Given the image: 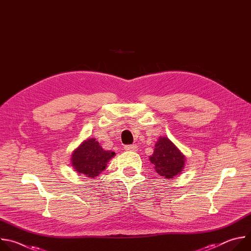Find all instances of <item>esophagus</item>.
I'll return each instance as SVG.
<instances>
[{"mask_svg": "<svg viewBox=\"0 0 251 251\" xmlns=\"http://www.w3.org/2000/svg\"><path fill=\"white\" fill-rule=\"evenodd\" d=\"M138 149V147L136 145H127L125 146V150L126 151H130V152H136Z\"/></svg>", "mask_w": 251, "mask_h": 251, "instance_id": "1", "label": "esophagus"}]
</instances>
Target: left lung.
<instances>
[{
	"label": "left lung",
	"instance_id": "left-lung-1",
	"mask_svg": "<svg viewBox=\"0 0 251 251\" xmlns=\"http://www.w3.org/2000/svg\"><path fill=\"white\" fill-rule=\"evenodd\" d=\"M149 160L156 173L168 180H174L185 168L186 157L169 138L163 136L156 142L154 153Z\"/></svg>",
	"mask_w": 251,
	"mask_h": 251
}]
</instances>
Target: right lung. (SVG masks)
I'll use <instances>...</instances> for the list:
<instances>
[{"instance_id":"right-lung-1","label":"right lung","mask_w":251,"mask_h":251,"mask_svg":"<svg viewBox=\"0 0 251 251\" xmlns=\"http://www.w3.org/2000/svg\"><path fill=\"white\" fill-rule=\"evenodd\" d=\"M115 153L102 149L94 138L84 140L71 155V164L78 174L96 177L103 172Z\"/></svg>"}]
</instances>
